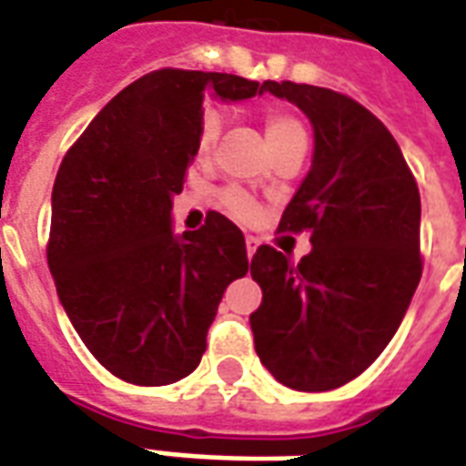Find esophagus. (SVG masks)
I'll use <instances>...</instances> for the list:
<instances>
[{"label": "esophagus", "instance_id": "34e87169", "mask_svg": "<svg viewBox=\"0 0 466 466\" xmlns=\"http://www.w3.org/2000/svg\"><path fill=\"white\" fill-rule=\"evenodd\" d=\"M256 248H258V240L253 238V236H248V238H246V253H248V258L256 256Z\"/></svg>", "mask_w": 466, "mask_h": 466}]
</instances>
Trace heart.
I'll return each mask as SVG.
<instances>
[{
    "instance_id": "obj_1",
    "label": "heart",
    "mask_w": 466,
    "mask_h": 466,
    "mask_svg": "<svg viewBox=\"0 0 466 466\" xmlns=\"http://www.w3.org/2000/svg\"><path fill=\"white\" fill-rule=\"evenodd\" d=\"M223 133V115L218 110H206L200 115L196 135V160L206 163L210 160V155L216 150L218 140ZM266 140H268L273 155L293 145H303L306 147V127L303 122L286 110H268L266 112ZM220 206L226 208L228 216H233L240 223H253L258 218L260 208L258 203L243 193L238 187H228L226 193L220 196Z\"/></svg>"
}]
</instances>
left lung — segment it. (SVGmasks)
I'll use <instances>...</instances> for the list:
<instances>
[{"label":"left lung","mask_w":466,"mask_h":466,"mask_svg":"<svg viewBox=\"0 0 466 466\" xmlns=\"http://www.w3.org/2000/svg\"><path fill=\"white\" fill-rule=\"evenodd\" d=\"M313 127L311 167L280 230H311L299 263L270 246L250 258L263 291L250 329L260 364L296 391H329L374 364L421 279V200L397 140L346 95L263 82Z\"/></svg>","instance_id":"8db88e82"}]
</instances>
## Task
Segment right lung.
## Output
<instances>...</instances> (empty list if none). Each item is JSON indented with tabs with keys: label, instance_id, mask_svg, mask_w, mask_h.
<instances>
[{
	"label": "right lung",
	"instance_id": "1",
	"mask_svg": "<svg viewBox=\"0 0 466 466\" xmlns=\"http://www.w3.org/2000/svg\"><path fill=\"white\" fill-rule=\"evenodd\" d=\"M263 92L238 75L157 69L115 95L59 165L49 270L82 344L122 381L193 374L228 283L248 273L238 226L210 210L200 230L175 233L170 210L203 100Z\"/></svg>",
	"mask_w": 466,
	"mask_h": 466
}]
</instances>
